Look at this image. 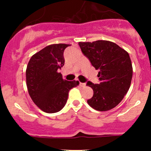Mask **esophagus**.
<instances>
[{"instance_id": "34e87169", "label": "esophagus", "mask_w": 151, "mask_h": 151, "mask_svg": "<svg viewBox=\"0 0 151 151\" xmlns=\"http://www.w3.org/2000/svg\"><path fill=\"white\" fill-rule=\"evenodd\" d=\"M79 86H81V87H84V86H86V83L79 82Z\"/></svg>"}]
</instances>
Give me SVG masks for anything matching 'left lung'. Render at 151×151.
Listing matches in <instances>:
<instances>
[{"label":"left lung","instance_id":"8db88e82","mask_svg":"<svg viewBox=\"0 0 151 151\" xmlns=\"http://www.w3.org/2000/svg\"><path fill=\"white\" fill-rule=\"evenodd\" d=\"M81 52L99 72V84L87 81L93 96L87 100L95 110L105 111L114 108L129 91L133 68L129 53L116 43L106 40L79 42Z\"/></svg>","mask_w":151,"mask_h":151}]
</instances>
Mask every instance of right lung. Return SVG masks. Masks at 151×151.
I'll return each instance as SVG.
<instances>
[{"instance_id": "right-lung-1", "label": "right lung", "mask_w": 151, "mask_h": 151, "mask_svg": "<svg viewBox=\"0 0 151 151\" xmlns=\"http://www.w3.org/2000/svg\"><path fill=\"white\" fill-rule=\"evenodd\" d=\"M70 45L54 44L30 58L26 70V83L31 99L44 112L56 113L64 108L70 90L78 81L64 80L58 72L65 65L64 51Z\"/></svg>"}]
</instances>
